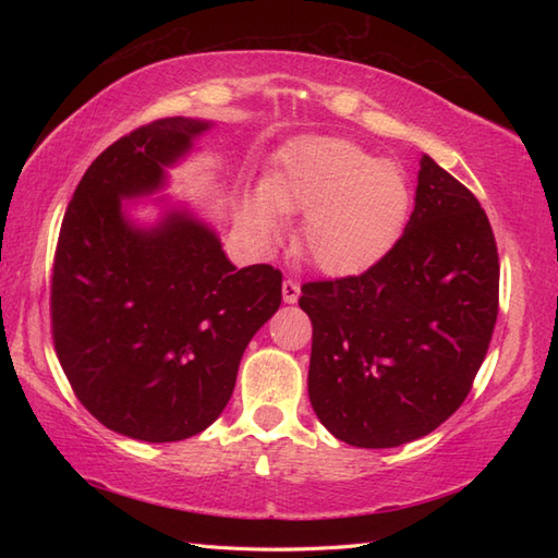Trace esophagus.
<instances>
[{
    "label": "esophagus",
    "mask_w": 558,
    "mask_h": 558,
    "mask_svg": "<svg viewBox=\"0 0 558 558\" xmlns=\"http://www.w3.org/2000/svg\"><path fill=\"white\" fill-rule=\"evenodd\" d=\"M300 282L298 280H286V282H282V300H286L288 304H294V302H298L300 300Z\"/></svg>",
    "instance_id": "obj_1"
}]
</instances>
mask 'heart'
I'll list each match as a JSON object with an SVG mask.
<instances>
[{
  "mask_svg": "<svg viewBox=\"0 0 558 558\" xmlns=\"http://www.w3.org/2000/svg\"><path fill=\"white\" fill-rule=\"evenodd\" d=\"M410 186L396 162L360 144L304 136L278 153L264 189L246 194L240 225L248 242L268 246L282 230V213H304L298 244L330 276L374 266L405 225Z\"/></svg>",
  "mask_w": 558,
  "mask_h": 558,
  "instance_id": "b5f03b06",
  "label": "heart"
}]
</instances>
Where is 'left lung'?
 I'll list each match as a JSON object with an SVG mask.
<instances>
[{
	"label": "left lung",
	"mask_w": 558,
	"mask_h": 558,
	"mask_svg": "<svg viewBox=\"0 0 558 558\" xmlns=\"http://www.w3.org/2000/svg\"><path fill=\"white\" fill-rule=\"evenodd\" d=\"M310 400L357 448L414 441L468 398L499 314V254L487 213L422 156L400 240L362 276L304 282Z\"/></svg>",
	"instance_id": "1"
}]
</instances>
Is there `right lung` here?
Instances as JSON below:
<instances>
[{
    "label": "right lung",
    "mask_w": 558,
    "mask_h": 558,
    "mask_svg": "<svg viewBox=\"0 0 558 558\" xmlns=\"http://www.w3.org/2000/svg\"><path fill=\"white\" fill-rule=\"evenodd\" d=\"M208 122L165 117L93 160L59 230L50 316L59 364L81 405L148 444L204 432L234 390L256 330L278 312L282 272L236 270L189 210L136 228L122 198L158 192Z\"/></svg>",
    "instance_id": "right-lung-1"
}]
</instances>
